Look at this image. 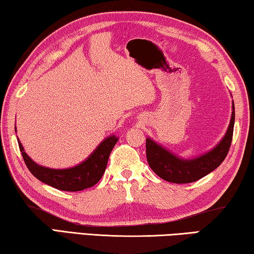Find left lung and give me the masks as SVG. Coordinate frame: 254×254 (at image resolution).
Here are the masks:
<instances>
[{
    "mask_svg": "<svg viewBox=\"0 0 254 254\" xmlns=\"http://www.w3.org/2000/svg\"><path fill=\"white\" fill-rule=\"evenodd\" d=\"M235 123V108L229 127L221 142L208 153L193 160H183L163 149L150 138H146V159L151 169L160 178L175 184H187L196 182L221 165L231 147Z\"/></svg>",
    "mask_w": 254,
    "mask_h": 254,
    "instance_id": "1",
    "label": "left lung"
}]
</instances>
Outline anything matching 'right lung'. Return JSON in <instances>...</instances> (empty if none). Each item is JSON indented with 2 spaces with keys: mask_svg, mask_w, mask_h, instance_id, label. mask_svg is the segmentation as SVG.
Here are the masks:
<instances>
[{
  "mask_svg": "<svg viewBox=\"0 0 254 254\" xmlns=\"http://www.w3.org/2000/svg\"><path fill=\"white\" fill-rule=\"evenodd\" d=\"M117 142L118 138L116 136H109L97 146V149L89 155L88 159L80 165L69 169H51V168L38 166L26 154L19 140L18 144L23 161L35 177L54 189L67 190V192H78L94 186L103 176L108 165L109 155Z\"/></svg>",
  "mask_w": 254,
  "mask_h": 254,
  "instance_id": "add662e5",
  "label": "right lung"
}]
</instances>
